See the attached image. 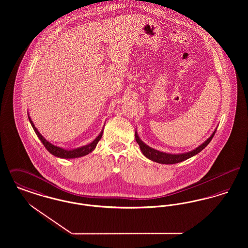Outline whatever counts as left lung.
<instances>
[{"mask_svg":"<svg viewBox=\"0 0 248 248\" xmlns=\"http://www.w3.org/2000/svg\"><path fill=\"white\" fill-rule=\"evenodd\" d=\"M216 131H217V128L214 130L212 135L205 141L202 143L200 146H198L196 149H194L190 152H188V153H183V154H167V153H164V152H160L158 150H155L154 148L148 146L146 143L142 141L140 138L139 137V134H138L137 131H136L135 137H136V140L138 142V144L140 145V151H141L142 154L145 157H147L148 159H150L154 162L159 163V164L174 165V164L183 162V161H185V160H187L190 157H192V156H194V155H196V154H198L200 152H202L209 144V142L212 140L213 137L215 136Z\"/></svg>","mask_w":248,"mask_h":248,"instance_id":"1","label":"left lung"}]
</instances>
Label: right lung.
<instances>
[{"instance_id": "1", "label": "right lung", "mask_w": 248, "mask_h": 248, "mask_svg": "<svg viewBox=\"0 0 248 248\" xmlns=\"http://www.w3.org/2000/svg\"><path fill=\"white\" fill-rule=\"evenodd\" d=\"M28 117H29V121L32 126V128L34 130V132L37 135V137L39 138V140L42 141V143L44 144V146L46 148L48 152L51 154H53L54 156L58 157V158H61V159H74V158H79V157H83L85 156L87 154L92 153L94 150V148L96 147V144L98 143V141L100 140L101 137H102V134H103V128L101 130V132L99 133V135L94 139L93 141L87 145H84L82 147H79V148H76V149H64V148H61L59 146H56L52 143L46 140L42 135L41 133L38 131V129L36 128L33 122L31 121V119L30 117V114L28 113Z\"/></svg>"}]
</instances>
